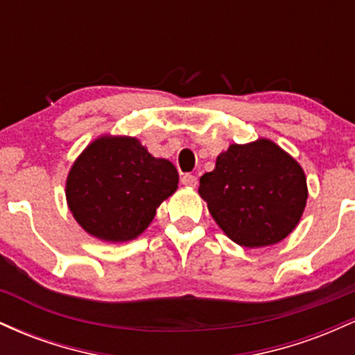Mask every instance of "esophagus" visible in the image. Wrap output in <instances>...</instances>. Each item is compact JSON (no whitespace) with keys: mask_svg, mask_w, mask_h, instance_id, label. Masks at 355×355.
Wrapping results in <instances>:
<instances>
[{"mask_svg":"<svg viewBox=\"0 0 355 355\" xmlns=\"http://www.w3.org/2000/svg\"><path fill=\"white\" fill-rule=\"evenodd\" d=\"M182 183L183 185H187V187H197L198 185V178L195 177V175H191V173H185V175H182Z\"/></svg>","mask_w":355,"mask_h":355,"instance_id":"34e87169","label":"esophagus"}]
</instances>
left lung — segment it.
I'll return each mask as SVG.
<instances>
[{"instance_id": "8db88e82", "label": "left lung", "mask_w": 355, "mask_h": 355, "mask_svg": "<svg viewBox=\"0 0 355 355\" xmlns=\"http://www.w3.org/2000/svg\"><path fill=\"white\" fill-rule=\"evenodd\" d=\"M198 193L218 227L242 247L280 242L295 229L307 202L304 170L270 140L230 145Z\"/></svg>"}]
</instances>
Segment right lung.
<instances>
[{"mask_svg": "<svg viewBox=\"0 0 355 355\" xmlns=\"http://www.w3.org/2000/svg\"><path fill=\"white\" fill-rule=\"evenodd\" d=\"M177 185L173 164L152 157L137 138L103 137L73 164L67 200L89 235L126 242L150 225L158 205Z\"/></svg>", "mask_w": 355, "mask_h": 355, "instance_id": "add662e5", "label": "right lung"}]
</instances>
